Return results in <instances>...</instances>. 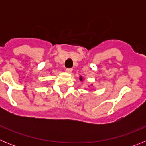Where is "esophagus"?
<instances>
[{
	"label": "esophagus",
	"mask_w": 146,
	"mask_h": 146,
	"mask_svg": "<svg viewBox=\"0 0 146 146\" xmlns=\"http://www.w3.org/2000/svg\"><path fill=\"white\" fill-rule=\"evenodd\" d=\"M66 72H68V73H70V72H72V68H66Z\"/></svg>",
	"instance_id": "obj_1"
}]
</instances>
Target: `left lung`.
<instances>
[{
    "mask_svg": "<svg viewBox=\"0 0 146 146\" xmlns=\"http://www.w3.org/2000/svg\"><path fill=\"white\" fill-rule=\"evenodd\" d=\"M80 80H82V77H80Z\"/></svg>",
    "mask_w": 146,
    "mask_h": 146,
    "instance_id": "left-lung-1",
    "label": "left lung"
}]
</instances>
